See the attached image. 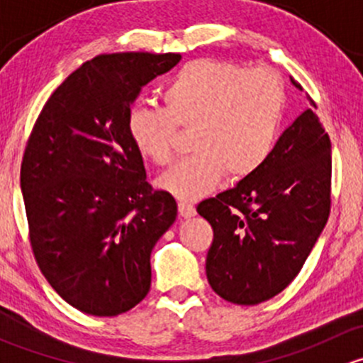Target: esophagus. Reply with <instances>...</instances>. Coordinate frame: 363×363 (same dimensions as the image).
<instances>
[{"mask_svg":"<svg viewBox=\"0 0 363 363\" xmlns=\"http://www.w3.org/2000/svg\"><path fill=\"white\" fill-rule=\"evenodd\" d=\"M179 214L184 219H189L193 218V216H196V208L188 202H179Z\"/></svg>","mask_w":363,"mask_h":363,"instance_id":"esophagus-1","label":"esophagus"}]
</instances>
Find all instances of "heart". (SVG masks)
<instances>
[{
  "label": "heart",
  "mask_w": 363,
  "mask_h": 363,
  "mask_svg": "<svg viewBox=\"0 0 363 363\" xmlns=\"http://www.w3.org/2000/svg\"><path fill=\"white\" fill-rule=\"evenodd\" d=\"M163 108L133 105L128 133L142 158L172 160L175 126H193L189 149L158 186L181 200L214 191L223 175L240 181L255 174L272 152L279 133L284 93L269 69H247L214 60L184 65L161 91Z\"/></svg>",
  "instance_id": "b5f03b06"
}]
</instances>
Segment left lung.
Masks as SVG:
<instances>
[{"instance_id":"8db88e82","label":"left lung","mask_w":363,"mask_h":363,"mask_svg":"<svg viewBox=\"0 0 363 363\" xmlns=\"http://www.w3.org/2000/svg\"><path fill=\"white\" fill-rule=\"evenodd\" d=\"M330 177V138L307 108L255 174L196 207L214 230L205 262L212 290L239 306L281 294L327 225Z\"/></svg>"}]
</instances>
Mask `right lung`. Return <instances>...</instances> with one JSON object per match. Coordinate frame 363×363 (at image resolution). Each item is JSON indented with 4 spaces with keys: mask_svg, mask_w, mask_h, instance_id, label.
I'll return each mask as SVG.
<instances>
[{
    "mask_svg": "<svg viewBox=\"0 0 363 363\" xmlns=\"http://www.w3.org/2000/svg\"><path fill=\"white\" fill-rule=\"evenodd\" d=\"M181 54L117 52L86 61L50 94L21 167L40 270L69 306L117 316L151 288V252L177 203L152 191L128 133L142 87Z\"/></svg>",
    "mask_w": 363,
    "mask_h": 363,
    "instance_id": "add662e5",
    "label": "right lung"
}]
</instances>
